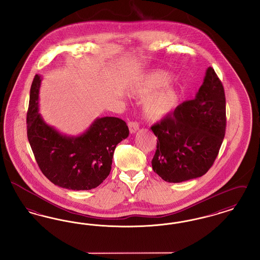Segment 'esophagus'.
Segmentation results:
<instances>
[{
  "mask_svg": "<svg viewBox=\"0 0 260 260\" xmlns=\"http://www.w3.org/2000/svg\"><path fill=\"white\" fill-rule=\"evenodd\" d=\"M127 125H128V129H129L131 134H135L136 131L139 128V124L136 122H128Z\"/></svg>",
  "mask_w": 260,
  "mask_h": 260,
  "instance_id": "esophagus-1",
  "label": "esophagus"
}]
</instances>
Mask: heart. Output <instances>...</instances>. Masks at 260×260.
I'll use <instances>...</instances> for the list:
<instances>
[{"instance_id": "1", "label": "heart", "mask_w": 260, "mask_h": 260, "mask_svg": "<svg viewBox=\"0 0 260 260\" xmlns=\"http://www.w3.org/2000/svg\"><path fill=\"white\" fill-rule=\"evenodd\" d=\"M171 81L172 75L170 73L156 71L149 74L133 91L137 98L148 95L143 101V112L149 120L159 121L176 107L179 100L178 90L173 87L160 88L167 86ZM159 88L161 89L159 90Z\"/></svg>"}]
</instances>
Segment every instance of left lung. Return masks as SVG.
<instances>
[{"label":"left lung","instance_id":"8db88e82","mask_svg":"<svg viewBox=\"0 0 260 260\" xmlns=\"http://www.w3.org/2000/svg\"><path fill=\"white\" fill-rule=\"evenodd\" d=\"M151 129L158 138L152 168L165 181L178 183L208 173L226 129L224 88L213 68H208L195 99L177 106Z\"/></svg>","mask_w":260,"mask_h":260}]
</instances>
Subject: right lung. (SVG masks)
<instances>
[{
    "label": "right lung",
    "mask_w": 260,
    "mask_h": 260,
    "mask_svg": "<svg viewBox=\"0 0 260 260\" xmlns=\"http://www.w3.org/2000/svg\"><path fill=\"white\" fill-rule=\"evenodd\" d=\"M40 86L41 77L36 75L27 112V137L40 170L53 184L65 189L78 191L98 187L111 172L117 144L128 136L125 122L116 117H103L96 119L82 136H63L46 124L38 113Z\"/></svg>",
    "instance_id": "right-lung-1"
}]
</instances>
